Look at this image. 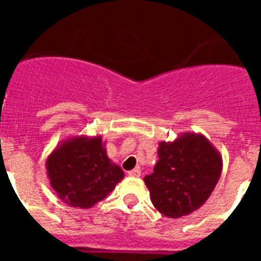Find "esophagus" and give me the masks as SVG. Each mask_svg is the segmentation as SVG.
Listing matches in <instances>:
<instances>
[{"label": "esophagus", "instance_id": "obj_1", "mask_svg": "<svg viewBox=\"0 0 261 261\" xmlns=\"http://www.w3.org/2000/svg\"><path fill=\"white\" fill-rule=\"evenodd\" d=\"M129 176H135V177H138V176H141V170L140 168H133L132 171H129L128 172Z\"/></svg>", "mask_w": 261, "mask_h": 261}]
</instances>
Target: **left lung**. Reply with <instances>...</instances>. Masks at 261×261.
<instances>
[{
  "label": "left lung",
  "mask_w": 261,
  "mask_h": 261,
  "mask_svg": "<svg viewBox=\"0 0 261 261\" xmlns=\"http://www.w3.org/2000/svg\"><path fill=\"white\" fill-rule=\"evenodd\" d=\"M158 162L144 181L156 211L180 218L201 208L222 171V155L201 133L187 132L158 145Z\"/></svg>",
  "instance_id": "1"
}]
</instances>
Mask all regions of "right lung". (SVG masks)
Masks as SVG:
<instances>
[{
    "mask_svg": "<svg viewBox=\"0 0 261 261\" xmlns=\"http://www.w3.org/2000/svg\"><path fill=\"white\" fill-rule=\"evenodd\" d=\"M50 187L69 206L89 209L106 199L124 172L107 155L102 135L74 136L60 142L45 161Z\"/></svg>",
    "mask_w": 261,
    "mask_h": 261,
    "instance_id": "1",
    "label": "right lung"
}]
</instances>
